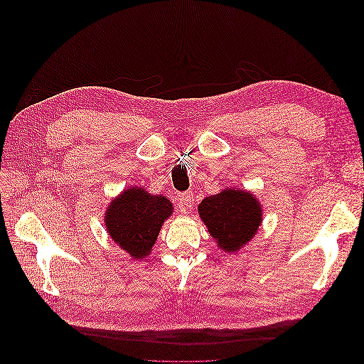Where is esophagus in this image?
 <instances>
[{
    "mask_svg": "<svg viewBox=\"0 0 364 364\" xmlns=\"http://www.w3.org/2000/svg\"><path fill=\"white\" fill-rule=\"evenodd\" d=\"M179 197H181L179 203H181L182 211L183 213L190 211V209L194 206V194L191 191H188V193H182Z\"/></svg>",
    "mask_w": 364,
    "mask_h": 364,
    "instance_id": "obj_1",
    "label": "esophagus"
}]
</instances>
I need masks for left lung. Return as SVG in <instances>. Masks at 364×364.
I'll list each match as a JSON object with an SVG mask.
<instances>
[{"mask_svg":"<svg viewBox=\"0 0 364 364\" xmlns=\"http://www.w3.org/2000/svg\"><path fill=\"white\" fill-rule=\"evenodd\" d=\"M199 214L225 252H237L261 225L258 200L250 193L235 188L206 197L199 205Z\"/></svg>","mask_w":364,"mask_h":364,"instance_id":"8db88e82","label":"left lung"}]
</instances>
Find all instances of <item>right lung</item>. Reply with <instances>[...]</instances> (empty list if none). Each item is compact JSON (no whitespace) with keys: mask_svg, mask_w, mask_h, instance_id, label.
<instances>
[{"mask_svg":"<svg viewBox=\"0 0 364 364\" xmlns=\"http://www.w3.org/2000/svg\"><path fill=\"white\" fill-rule=\"evenodd\" d=\"M173 213L167 197L151 196L141 188L124 191L106 211V228L115 243L135 258L149 255L164 220Z\"/></svg>","mask_w":364,"mask_h":364,"instance_id":"obj_1","label":"right lung"}]
</instances>
